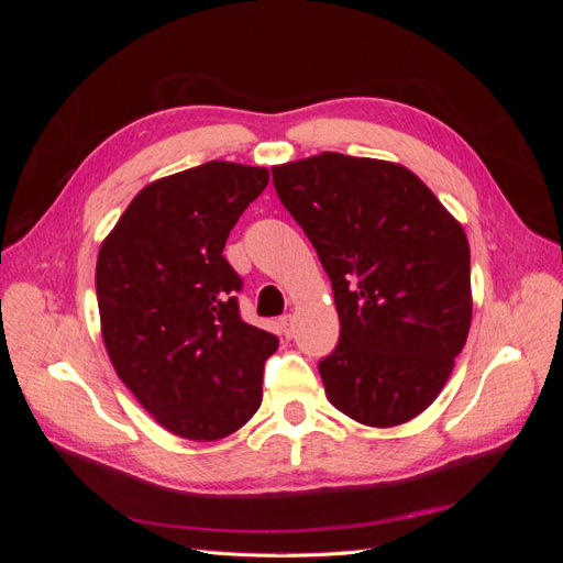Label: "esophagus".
Wrapping results in <instances>:
<instances>
[{
    "instance_id": "34e87169",
    "label": "esophagus",
    "mask_w": 563,
    "mask_h": 563,
    "mask_svg": "<svg viewBox=\"0 0 563 563\" xmlns=\"http://www.w3.org/2000/svg\"><path fill=\"white\" fill-rule=\"evenodd\" d=\"M279 331H282L286 338L294 335V317H291V314H284V317L279 319Z\"/></svg>"
}]
</instances>
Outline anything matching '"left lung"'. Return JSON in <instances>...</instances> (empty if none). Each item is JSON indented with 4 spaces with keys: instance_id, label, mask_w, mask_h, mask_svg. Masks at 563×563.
I'll list each match as a JSON object with an SVG mask.
<instances>
[{
    "instance_id": "obj_1",
    "label": "left lung",
    "mask_w": 563,
    "mask_h": 563,
    "mask_svg": "<svg viewBox=\"0 0 563 563\" xmlns=\"http://www.w3.org/2000/svg\"><path fill=\"white\" fill-rule=\"evenodd\" d=\"M272 183L331 279L340 338L319 362L329 401L371 428L416 418L470 331L463 228L399 164L321 152L275 166Z\"/></svg>"
}]
</instances>
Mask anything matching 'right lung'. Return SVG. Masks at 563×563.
Returning a JSON list of instances; mask_svg holds the SVG:
<instances>
[{"instance_id": "add662e5", "label": "right lung", "mask_w": 563, "mask_h": 563, "mask_svg": "<svg viewBox=\"0 0 563 563\" xmlns=\"http://www.w3.org/2000/svg\"><path fill=\"white\" fill-rule=\"evenodd\" d=\"M267 180V168L232 162L155 180L100 246L96 296L112 366L178 437L223 439L261 406L279 340L242 319V277L223 249Z\"/></svg>"}]
</instances>
